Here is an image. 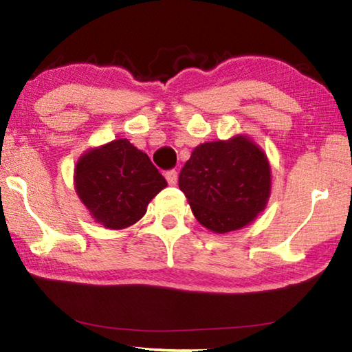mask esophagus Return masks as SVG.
Segmentation results:
<instances>
[{
    "label": "esophagus",
    "instance_id": "obj_1",
    "mask_svg": "<svg viewBox=\"0 0 352 352\" xmlns=\"http://www.w3.org/2000/svg\"><path fill=\"white\" fill-rule=\"evenodd\" d=\"M164 177H166V180H168V183L170 184V186H175L177 180H178V172L175 169L166 170L164 172Z\"/></svg>",
    "mask_w": 352,
    "mask_h": 352
}]
</instances>
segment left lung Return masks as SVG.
Segmentation results:
<instances>
[{
  "instance_id": "8db88e82",
  "label": "left lung",
  "mask_w": 352,
  "mask_h": 352,
  "mask_svg": "<svg viewBox=\"0 0 352 352\" xmlns=\"http://www.w3.org/2000/svg\"><path fill=\"white\" fill-rule=\"evenodd\" d=\"M178 186L195 219L214 233H228L252 222L270 195V166L252 141L200 144L184 163Z\"/></svg>"
}]
</instances>
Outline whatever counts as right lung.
<instances>
[{
	"instance_id": "right-lung-1",
	"label": "right lung",
	"mask_w": 352,
	"mask_h": 352,
	"mask_svg": "<svg viewBox=\"0 0 352 352\" xmlns=\"http://www.w3.org/2000/svg\"><path fill=\"white\" fill-rule=\"evenodd\" d=\"M74 182L82 204L111 230L138 222L148 201L168 186L151 158L127 140L111 141L82 155Z\"/></svg>"
}]
</instances>
